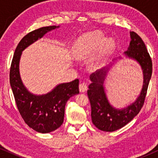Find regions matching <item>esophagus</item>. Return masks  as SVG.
<instances>
[{"instance_id":"esophagus-1","label":"esophagus","mask_w":158,"mask_h":158,"mask_svg":"<svg viewBox=\"0 0 158 158\" xmlns=\"http://www.w3.org/2000/svg\"><path fill=\"white\" fill-rule=\"evenodd\" d=\"M87 85H86L85 83H80V85H79V90H80V91L81 92H85V91H86V90H87Z\"/></svg>"}]
</instances>
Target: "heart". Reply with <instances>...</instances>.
Wrapping results in <instances>:
<instances>
[{"mask_svg":"<svg viewBox=\"0 0 158 158\" xmlns=\"http://www.w3.org/2000/svg\"><path fill=\"white\" fill-rule=\"evenodd\" d=\"M114 46L111 39L105 40V36L100 31L89 32L82 35L75 44V52L81 57L94 55L101 47V55H106Z\"/></svg>","mask_w":158,"mask_h":158,"instance_id":"heart-1","label":"heart"}]
</instances>
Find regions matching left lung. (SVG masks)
<instances>
[{
    "label": "left lung",
    "mask_w": 158,
    "mask_h": 158,
    "mask_svg": "<svg viewBox=\"0 0 158 158\" xmlns=\"http://www.w3.org/2000/svg\"><path fill=\"white\" fill-rule=\"evenodd\" d=\"M131 42L124 54L137 60L143 70L144 82L142 91L135 102L122 109L110 105L103 88V81L109 68H103L90 75L91 83L88 86V96L91 106L92 122L97 128L104 131H114L122 128L139 114L143 106L152 73V62L145 44L135 32H130Z\"/></svg>",
    "instance_id": "obj_1"
}]
</instances>
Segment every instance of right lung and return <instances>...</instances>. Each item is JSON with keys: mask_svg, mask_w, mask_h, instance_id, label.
I'll return each mask as SVG.
<instances>
[{"mask_svg": "<svg viewBox=\"0 0 158 158\" xmlns=\"http://www.w3.org/2000/svg\"><path fill=\"white\" fill-rule=\"evenodd\" d=\"M58 27L59 26L42 27L23 36L17 45L10 69V84L19 113L28 126L40 133L51 132L62 124L67 101L79 94V80L59 84L47 94H32L21 81L19 60L22 51L28 46Z\"/></svg>", "mask_w": 158, "mask_h": 158, "instance_id": "obj_1", "label": "right lung"}]
</instances>
